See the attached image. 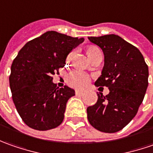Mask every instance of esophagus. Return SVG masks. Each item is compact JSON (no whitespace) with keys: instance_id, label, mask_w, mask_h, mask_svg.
I'll list each match as a JSON object with an SVG mask.
<instances>
[{"instance_id":"esophagus-1","label":"esophagus","mask_w":153,"mask_h":153,"mask_svg":"<svg viewBox=\"0 0 153 153\" xmlns=\"http://www.w3.org/2000/svg\"><path fill=\"white\" fill-rule=\"evenodd\" d=\"M85 93V91H78L77 90L76 91H75V94H76L77 96H83Z\"/></svg>"}]
</instances>
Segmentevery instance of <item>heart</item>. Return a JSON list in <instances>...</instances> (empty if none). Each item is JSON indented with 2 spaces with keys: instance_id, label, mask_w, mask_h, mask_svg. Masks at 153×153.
Listing matches in <instances>:
<instances>
[{
  "instance_id": "b5f03b06",
  "label": "heart",
  "mask_w": 153,
  "mask_h": 153,
  "mask_svg": "<svg viewBox=\"0 0 153 153\" xmlns=\"http://www.w3.org/2000/svg\"><path fill=\"white\" fill-rule=\"evenodd\" d=\"M98 50L99 49L96 46H91L88 49V54L92 53ZM72 56H73V52L68 56V60L71 59ZM67 82L71 87L76 88V89H83L88 85L90 82V76L85 72L82 71L80 69H74L68 74V75L67 77Z\"/></svg>"
}]
</instances>
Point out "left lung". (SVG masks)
Here are the masks:
<instances>
[{
    "instance_id": "obj_1",
    "label": "left lung",
    "mask_w": 153,
    "mask_h": 153,
    "mask_svg": "<svg viewBox=\"0 0 153 153\" xmlns=\"http://www.w3.org/2000/svg\"><path fill=\"white\" fill-rule=\"evenodd\" d=\"M104 54L102 75L95 82L108 87L109 94H97V103L87 108V118L95 129L115 133L134 119L148 86V67L135 46L116 34L88 37Z\"/></svg>"
}]
</instances>
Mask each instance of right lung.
Instances as JSON below:
<instances>
[{
	"label": "right lung",
	"mask_w": 153,
	"mask_h": 153,
	"mask_svg": "<svg viewBox=\"0 0 153 153\" xmlns=\"http://www.w3.org/2000/svg\"><path fill=\"white\" fill-rule=\"evenodd\" d=\"M56 31H47L26 43L11 67L10 88L14 105L23 121L37 130L60 125L74 90L56 86L52 75L64 67L68 55L84 42Z\"/></svg>",
	"instance_id": "right-lung-1"
}]
</instances>
